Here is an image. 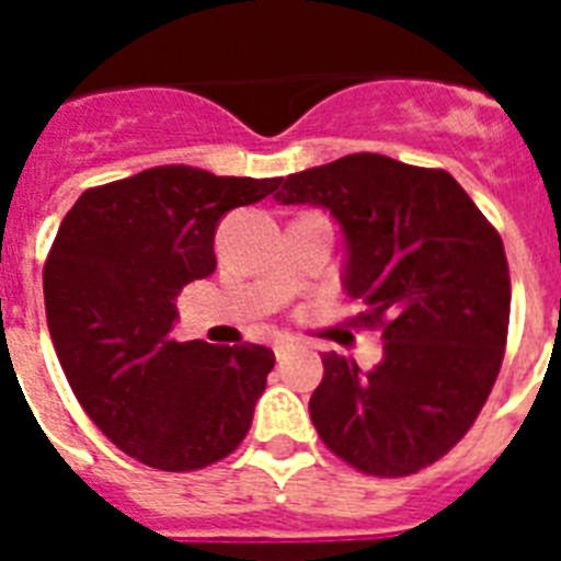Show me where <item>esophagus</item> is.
<instances>
[{
    "label": "esophagus",
    "instance_id": "34e87169",
    "mask_svg": "<svg viewBox=\"0 0 561 561\" xmlns=\"http://www.w3.org/2000/svg\"><path fill=\"white\" fill-rule=\"evenodd\" d=\"M272 348H275V356L280 362L286 359V356L291 354V351H297V345L291 340H275V345H272Z\"/></svg>",
    "mask_w": 561,
    "mask_h": 561
}]
</instances>
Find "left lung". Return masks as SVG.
Wrapping results in <instances>:
<instances>
[{"label":"left lung","instance_id":"8db88e82","mask_svg":"<svg viewBox=\"0 0 561 561\" xmlns=\"http://www.w3.org/2000/svg\"><path fill=\"white\" fill-rule=\"evenodd\" d=\"M275 202L331 213L345 244L342 289L381 325V362L323 356L317 435L345 463L404 478L469 433L503 365L512 280L497 230L447 171L381 153L277 180Z\"/></svg>","mask_w":561,"mask_h":561}]
</instances>
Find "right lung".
<instances>
[{"mask_svg": "<svg viewBox=\"0 0 561 561\" xmlns=\"http://www.w3.org/2000/svg\"><path fill=\"white\" fill-rule=\"evenodd\" d=\"M277 180L162 165L83 191L44 264L47 329L69 388L114 447L162 472L227 458L275 368L266 345L176 342V295L213 275L225 213Z\"/></svg>", "mask_w": 561, "mask_h": 561, "instance_id": "right-lung-1", "label": "right lung"}]
</instances>
